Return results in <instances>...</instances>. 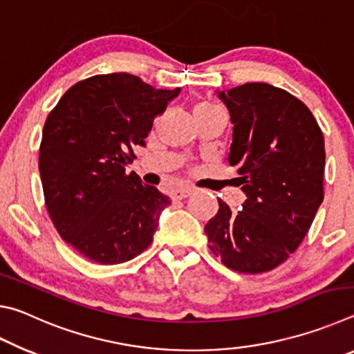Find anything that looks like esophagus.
Wrapping results in <instances>:
<instances>
[{
  "instance_id": "34e87169",
  "label": "esophagus",
  "mask_w": 354,
  "mask_h": 354,
  "mask_svg": "<svg viewBox=\"0 0 354 354\" xmlns=\"http://www.w3.org/2000/svg\"><path fill=\"white\" fill-rule=\"evenodd\" d=\"M192 192H194V189H192V187H179V189L171 192V200L178 201V200L187 198V196L192 195Z\"/></svg>"
}]
</instances>
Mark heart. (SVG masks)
Masks as SVG:
<instances>
[{
  "label": "heart",
  "mask_w": 354,
  "mask_h": 354,
  "mask_svg": "<svg viewBox=\"0 0 354 354\" xmlns=\"http://www.w3.org/2000/svg\"><path fill=\"white\" fill-rule=\"evenodd\" d=\"M212 107H217L214 104H207V103H203V104H198L195 107V109H212Z\"/></svg>",
  "instance_id": "heart-1"
}]
</instances>
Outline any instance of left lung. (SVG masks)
I'll return each instance as SVG.
<instances>
[{"label": "left lung", "mask_w": 354, "mask_h": 354, "mask_svg": "<svg viewBox=\"0 0 354 354\" xmlns=\"http://www.w3.org/2000/svg\"><path fill=\"white\" fill-rule=\"evenodd\" d=\"M230 111L227 162L247 200L232 212L218 200L207 221L209 248L231 270L263 273L308 234L323 201L325 140L308 106L266 82L217 91Z\"/></svg>", "instance_id": "1"}]
</instances>
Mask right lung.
I'll return each mask as SVG.
<instances>
[{
	"instance_id": "add662e5",
	"label": "right lung",
	"mask_w": 354,
	"mask_h": 354,
	"mask_svg": "<svg viewBox=\"0 0 354 354\" xmlns=\"http://www.w3.org/2000/svg\"><path fill=\"white\" fill-rule=\"evenodd\" d=\"M179 92L129 73L97 75L70 87L48 115L39 156L45 205L61 237L87 259L122 263L153 242L170 198L127 167Z\"/></svg>"
}]
</instances>
